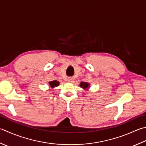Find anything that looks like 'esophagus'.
Segmentation results:
<instances>
[{"label":"esophagus","instance_id":"34e87169","mask_svg":"<svg viewBox=\"0 0 146 146\" xmlns=\"http://www.w3.org/2000/svg\"><path fill=\"white\" fill-rule=\"evenodd\" d=\"M73 78H72V77H69V78H68V81L69 82H73Z\"/></svg>","mask_w":146,"mask_h":146}]
</instances>
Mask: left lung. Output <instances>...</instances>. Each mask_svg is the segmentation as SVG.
I'll list each match as a JSON object with an SVG mask.
<instances>
[{"label":"left lung","mask_w":146,"mask_h":146,"mask_svg":"<svg viewBox=\"0 0 146 146\" xmlns=\"http://www.w3.org/2000/svg\"><path fill=\"white\" fill-rule=\"evenodd\" d=\"M80 87H82V88H84V90H88V88L90 87V84L89 83L82 82L80 84Z\"/></svg>","instance_id":"1"}]
</instances>
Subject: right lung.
Segmentation results:
<instances>
[{"label":"right lung","instance_id":"obj_1","mask_svg":"<svg viewBox=\"0 0 146 146\" xmlns=\"http://www.w3.org/2000/svg\"><path fill=\"white\" fill-rule=\"evenodd\" d=\"M48 84H49V87L51 88H54L56 87H58L59 85V82L57 80H54L52 82H48Z\"/></svg>","mask_w":146,"mask_h":146}]
</instances>
